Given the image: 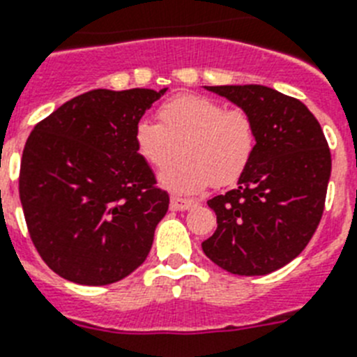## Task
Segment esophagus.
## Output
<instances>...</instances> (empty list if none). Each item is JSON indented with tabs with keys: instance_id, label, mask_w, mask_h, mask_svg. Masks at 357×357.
<instances>
[{
	"instance_id": "34e87169",
	"label": "esophagus",
	"mask_w": 357,
	"mask_h": 357,
	"mask_svg": "<svg viewBox=\"0 0 357 357\" xmlns=\"http://www.w3.org/2000/svg\"><path fill=\"white\" fill-rule=\"evenodd\" d=\"M170 206H172L174 211H187V208L194 206V202L192 199H187V197L172 196L170 197Z\"/></svg>"
}]
</instances>
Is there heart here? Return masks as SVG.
<instances>
[{
  "label": "heart",
  "instance_id": "1",
  "mask_svg": "<svg viewBox=\"0 0 357 357\" xmlns=\"http://www.w3.org/2000/svg\"><path fill=\"white\" fill-rule=\"evenodd\" d=\"M158 119L136 123L134 145L154 169L164 167L179 148L184 151L160 174V183L176 194H194L211 181L220 187L234 183L256 154V121L241 107L227 109L208 96L183 94L165 101Z\"/></svg>",
  "mask_w": 357,
  "mask_h": 357
}]
</instances>
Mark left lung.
<instances>
[{"label": "left lung", "mask_w": 357, "mask_h": 357, "mask_svg": "<svg viewBox=\"0 0 357 357\" xmlns=\"http://www.w3.org/2000/svg\"><path fill=\"white\" fill-rule=\"evenodd\" d=\"M206 89L252 114L257 146L238 187L206 202L218 229L202 243L203 252L232 274H268L299 256L321 221L331 149L296 98L263 85Z\"/></svg>", "instance_id": "left-lung-1"}]
</instances>
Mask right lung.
Listing matches in <instances>:
<instances>
[{
	"instance_id": "obj_1",
	"label": "right lung",
	"mask_w": 357,
	"mask_h": 357,
	"mask_svg": "<svg viewBox=\"0 0 357 357\" xmlns=\"http://www.w3.org/2000/svg\"><path fill=\"white\" fill-rule=\"evenodd\" d=\"M165 92H85L26 139L20 169L26 229L41 259L65 280L116 283L151 252L170 199L136 151L134 127Z\"/></svg>"
}]
</instances>
